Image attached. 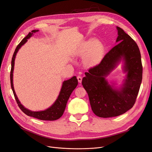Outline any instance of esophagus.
Returning <instances> with one entry per match:
<instances>
[{"instance_id":"esophagus-1","label":"esophagus","mask_w":152,"mask_h":152,"mask_svg":"<svg viewBox=\"0 0 152 152\" xmlns=\"http://www.w3.org/2000/svg\"><path fill=\"white\" fill-rule=\"evenodd\" d=\"M77 79L78 80V82H79L80 83H81V81H82V77H81V76H77Z\"/></svg>"}]
</instances>
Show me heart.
I'll return each instance as SVG.
<instances>
[{
    "instance_id": "b5f03b06",
    "label": "heart",
    "mask_w": 152,
    "mask_h": 152,
    "mask_svg": "<svg viewBox=\"0 0 152 152\" xmlns=\"http://www.w3.org/2000/svg\"><path fill=\"white\" fill-rule=\"evenodd\" d=\"M90 50L85 59V64L88 66H93L98 64L102 59L103 54V47L99 42L93 40L84 43L80 53L85 54Z\"/></svg>"
}]
</instances>
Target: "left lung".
<instances>
[{"instance_id": "1", "label": "left lung", "mask_w": 152, "mask_h": 152, "mask_svg": "<svg viewBox=\"0 0 152 152\" xmlns=\"http://www.w3.org/2000/svg\"><path fill=\"white\" fill-rule=\"evenodd\" d=\"M119 43L106 54L100 63L85 72L82 85L86 91L93 113L101 118L121 115L136 102L142 80L143 67L138 45L123 31L116 27ZM123 58L127 79L120 91L112 88L105 77Z\"/></svg>"}]
</instances>
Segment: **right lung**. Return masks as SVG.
<instances>
[{
  "instance_id": "1",
  "label": "right lung",
  "mask_w": 152,
  "mask_h": 152,
  "mask_svg": "<svg viewBox=\"0 0 152 152\" xmlns=\"http://www.w3.org/2000/svg\"><path fill=\"white\" fill-rule=\"evenodd\" d=\"M38 30L32 31L31 32H29L27 36H26L23 39H22L21 42L18 45V46L16 47L12 56V61H11V70H10V85H11V88L12 89V91L14 95L15 99L16 100V102L18 103L20 109L23 111V113H24L27 116L36 118L39 120L54 121V120L59 119V118H61L62 115H63L66 108L67 102V101H68L70 95L71 94L73 90H74L77 86L78 82L76 76H73L71 78L70 80L64 81L63 82V86H62V88L61 89L59 96L58 99H56L55 103L48 109L44 111H32L24 108V106L21 104L18 97H17L14 91V86H13V81H13L12 80L13 71H14V61H15L16 54L22 45L24 44L27 42V39L31 37V36L33 34V32H36Z\"/></svg>"
}]
</instances>
